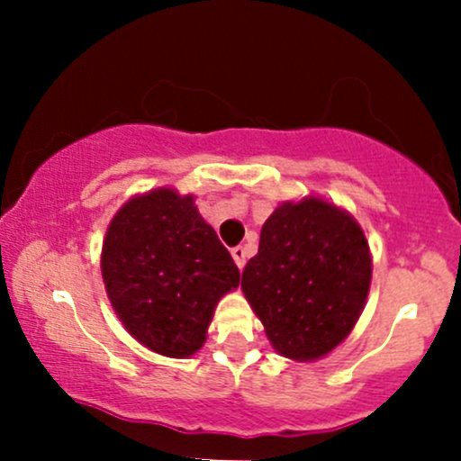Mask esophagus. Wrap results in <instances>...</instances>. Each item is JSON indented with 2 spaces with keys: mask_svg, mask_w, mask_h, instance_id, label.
Here are the masks:
<instances>
[{
  "mask_svg": "<svg viewBox=\"0 0 461 461\" xmlns=\"http://www.w3.org/2000/svg\"><path fill=\"white\" fill-rule=\"evenodd\" d=\"M231 258H234V262H236L238 268L245 267V258H247L245 247H234V249H231Z\"/></svg>",
  "mask_w": 461,
  "mask_h": 461,
  "instance_id": "1",
  "label": "esophagus"
}]
</instances>
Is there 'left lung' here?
<instances>
[{
  "instance_id": "left-lung-1",
  "label": "left lung",
  "mask_w": 461,
  "mask_h": 461,
  "mask_svg": "<svg viewBox=\"0 0 461 461\" xmlns=\"http://www.w3.org/2000/svg\"><path fill=\"white\" fill-rule=\"evenodd\" d=\"M373 260L362 227L319 197L275 208L242 293L279 356L312 362L351 333L366 303Z\"/></svg>"
}]
</instances>
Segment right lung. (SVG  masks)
I'll return each mask as SVG.
<instances>
[{
    "label": "right lung",
    "mask_w": 461,
    "mask_h": 461,
    "mask_svg": "<svg viewBox=\"0 0 461 461\" xmlns=\"http://www.w3.org/2000/svg\"><path fill=\"white\" fill-rule=\"evenodd\" d=\"M102 277L125 330L167 357L194 356L216 303L240 284L193 194L173 188L136 194L114 214L104 238Z\"/></svg>",
    "instance_id": "1"
}]
</instances>
